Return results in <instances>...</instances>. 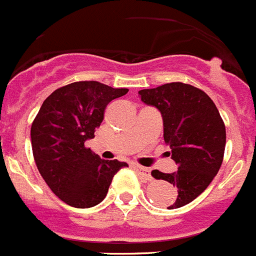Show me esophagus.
I'll use <instances>...</instances> for the list:
<instances>
[{"label":"esophagus","mask_w":256,"mask_h":256,"mask_svg":"<svg viewBox=\"0 0 256 256\" xmlns=\"http://www.w3.org/2000/svg\"><path fill=\"white\" fill-rule=\"evenodd\" d=\"M136 170H137V173L140 174V177L144 178V180H152V177H151V170L148 168H144V166H140V165H137V166H136Z\"/></svg>","instance_id":"1"}]
</instances>
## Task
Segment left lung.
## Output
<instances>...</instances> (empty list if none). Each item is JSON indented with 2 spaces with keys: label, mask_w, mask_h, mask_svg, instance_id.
Masks as SVG:
<instances>
[{
  "label": "left lung",
  "mask_w": 256,
  "mask_h": 256,
  "mask_svg": "<svg viewBox=\"0 0 256 256\" xmlns=\"http://www.w3.org/2000/svg\"><path fill=\"white\" fill-rule=\"evenodd\" d=\"M155 106L164 122V141L170 146L174 173L151 172L155 180L173 184L178 196L168 209L184 206L206 190L220 168L226 148V126L212 100L191 84L166 83L138 92Z\"/></svg>",
  "instance_id": "1"
}]
</instances>
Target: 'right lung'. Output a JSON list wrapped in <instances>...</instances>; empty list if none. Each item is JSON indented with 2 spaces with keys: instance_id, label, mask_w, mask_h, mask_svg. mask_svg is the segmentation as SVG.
<instances>
[{
  "instance_id": "right-lung-1",
  "label": "right lung",
  "mask_w": 256,
  "mask_h": 256,
  "mask_svg": "<svg viewBox=\"0 0 256 256\" xmlns=\"http://www.w3.org/2000/svg\"><path fill=\"white\" fill-rule=\"evenodd\" d=\"M126 92L83 80L58 88L40 106L32 123V150L42 178L65 204L80 209L100 204L112 177L128 166L102 160L84 146L102 123L108 104Z\"/></svg>"
}]
</instances>
